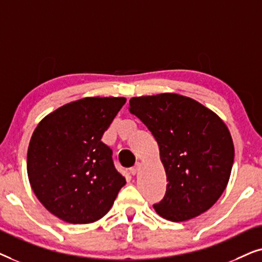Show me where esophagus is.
Masks as SVG:
<instances>
[{
	"label": "esophagus",
	"instance_id": "obj_1",
	"mask_svg": "<svg viewBox=\"0 0 262 262\" xmlns=\"http://www.w3.org/2000/svg\"><path fill=\"white\" fill-rule=\"evenodd\" d=\"M139 169H141V163H137L135 167L130 168V173H131L132 175H136V174H137L138 171H139Z\"/></svg>",
	"mask_w": 262,
	"mask_h": 262
}]
</instances>
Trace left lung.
I'll return each instance as SVG.
<instances>
[{"instance_id":"1","label":"left lung","mask_w":262,"mask_h":262,"mask_svg":"<svg viewBox=\"0 0 262 262\" xmlns=\"http://www.w3.org/2000/svg\"><path fill=\"white\" fill-rule=\"evenodd\" d=\"M128 111L151 131L166 170V195L154 205L156 212L171 222L206 212L227 188L234 163V143L224 121L175 93L131 98Z\"/></svg>"}]
</instances>
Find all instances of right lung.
I'll return each instance as SVG.
<instances>
[{
	"mask_svg": "<svg viewBox=\"0 0 262 262\" xmlns=\"http://www.w3.org/2000/svg\"><path fill=\"white\" fill-rule=\"evenodd\" d=\"M125 98L91 96L66 103L37 125L27 151L34 194L59 220L88 224L108 212L126 180L102 135Z\"/></svg>",
	"mask_w": 262,
	"mask_h": 262,
	"instance_id": "1",
	"label": "right lung"
}]
</instances>
